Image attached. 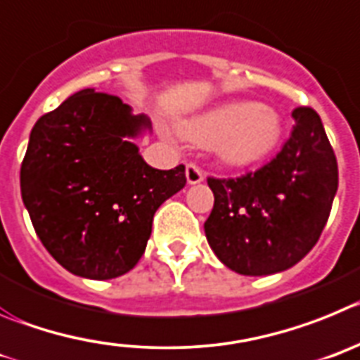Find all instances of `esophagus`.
<instances>
[{
    "instance_id": "esophagus-1",
    "label": "esophagus",
    "mask_w": 360,
    "mask_h": 360,
    "mask_svg": "<svg viewBox=\"0 0 360 360\" xmlns=\"http://www.w3.org/2000/svg\"><path fill=\"white\" fill-rule=\"evenodd\" d=\"M186 181L188 184H199L204 181V174L200 172L199 167H195V165H188L186 167Z\"/></svg>"
}]
</instances>
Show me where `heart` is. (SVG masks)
<instances>
[{
  "mask_svg": "<svg viewBox=\"0 0 360 360\" xmlns=\"http://www.w3.org/2000/svg\"><path fill=\"white\" fill-rule=\"evenodd\" d=\"M184 140L213 147L226 167L245 168L267 160L283 138V120L274 109L251 100L219 103L179 124Z\"/></svg>",
  "mask_w": 360,
  "mask_h": 360,
  "instance_id": "obj_1",
  "label": "heart"
}]
</instances>
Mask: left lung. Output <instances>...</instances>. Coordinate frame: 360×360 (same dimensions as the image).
<instances>
[{
	"label": "left lung",
	"instance_id": "8db88e82",
	"mask_svg": "<svg viewBox=\"0 0 360 360\" xmlns=\"http://www.w3.org/2000/svg\"><path fill=\"white\" fill-rule=\"evenodd\" d=\"M289 141L258 172L210 177L215 202L204 233L226 267L267 276L296 265L316 245L338 192V160L314 109L292 111Z\"/></svg>",
	"mask_w": 360,
	"mask_h": 360
}]
</instances>
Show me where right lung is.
<instances>
[{"mask_svg":"<svg viewBox=\"0 0 360 360\" xmlns=\"http://www.w3.org/2000/svg\"><path fill=\"white\" fill-rule=\"evenodd\" d=\"M147 132V116L91 87L35 122L21 197L43 245L71 274L129 273L147 248L154 213L186 184L183 165L145 163L134 140Z\"/></svg>","mask_w":360,"mask_h":360,"instance_id":"1","label":"right lung"}]
</instances>
